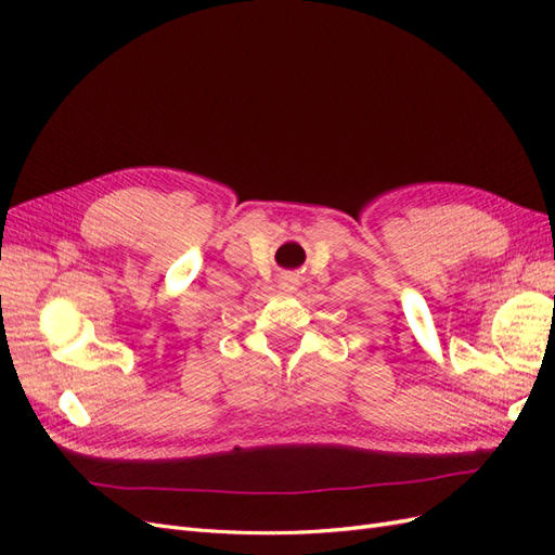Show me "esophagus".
<instances>
[{
  "label": "esophagus",
  "instance_id": "obj_1",
  "mask_svg": "<svg viewBox=\"0 0 555 555\" xmlns=\"http://www.w3.org/2000/svg\"><path fill=\"white\" fill-rule=\"evenodd\" d=\"M296 284H298V278H296V275H284V278L280 280V287H282V289H294Z\"/></svg>",
  "mask_w": 555,
  "mask_h": 555
}]
</instances>
